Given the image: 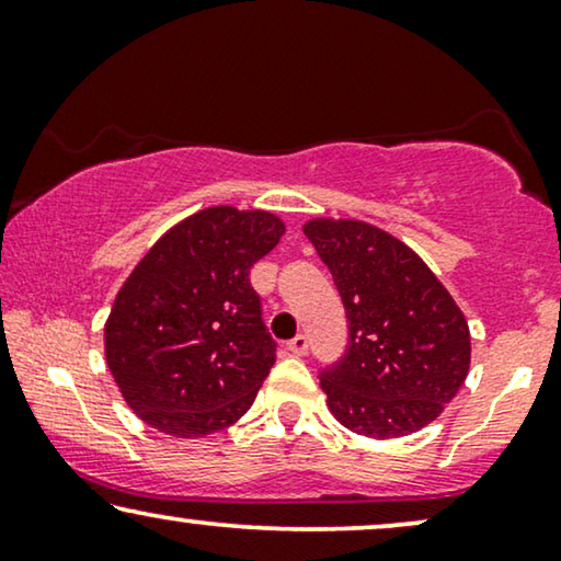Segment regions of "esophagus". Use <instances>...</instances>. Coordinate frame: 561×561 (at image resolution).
Returning <instances> with one entry per match:
<instances>
[{
  "mask_svg": "<svg viewBox=\"0 0 561 561\" xmlns=\"http://www.w3.org/2000/svg\"><path fill=\"white\" fill-rule=\"evenodd\" d=\"M288 352H294V355H298V357H304L306 352H309V340H306L304 334H296L294 340L288 342Z\"/></svg>",
  "mask_w": 561,
  "mask_h": 561,
  "instance_id": "esophagus-1",
  "label": "esophagus"
}]
</instances>
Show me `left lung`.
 <instances>
[{
  "instance_id": "obj_1",
  "label": "left lung",
  "mask_w": 561,
  "mask_h": 561,
  "mask_svg": "<svg viewBox=\"0 0 561 561\" xmlns=\"http://www.w3.org/2000/svg\"><path fill=\"white\" fill-rule=\"evenodd\" d=\"M332 271L350 344L321 370L332 416L370 439L409 436L439 419L470 373V327L409 244L359 219L304 225Z\"/></svg>"
}]
</instances>
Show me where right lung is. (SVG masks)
<instances>
[{
    "instance_id": "obj_1",
    "label": "right lung",
    "mask_w": 561,
    "mask_h": 561,
    "mask_svg": "<svg viewBox=\"0 0 561 561\" xmlns=\"http://www.w3.org/2000/svg\"><path fill=\"white\" fill-rule=\"evenodd\" d=\"M283 232L271 211L209 206L135 265L104 324V355L137 419L194 439L248 413L275 363L250 267Z\"/></svg>"
}]
</instances>
